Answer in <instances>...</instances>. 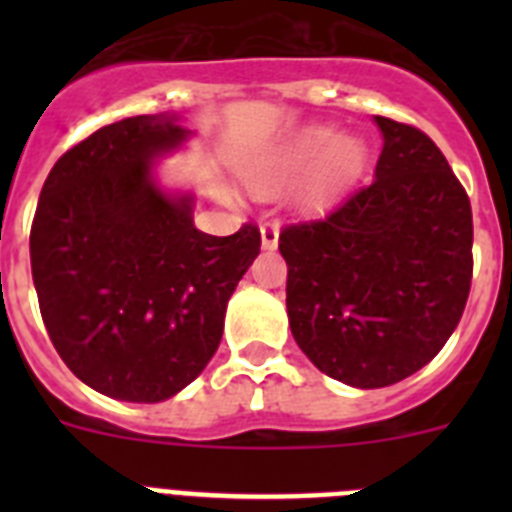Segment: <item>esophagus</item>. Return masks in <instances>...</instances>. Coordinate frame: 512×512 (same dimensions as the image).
Returning <instances> with one entry per match:
<instances>
[{
	"label": "esophagus",
	"instance_id": "1",
	"mask_svg": "<svg viewBox=\"0 0 512 512\" xmlns=\"http://www.w3.org/2000/svg\"><path fill=\"white\" fill-rule=\"evenodd\" d=\"M277 243H279V225L277 223L261 225V246H264L266 251H271V248H277Z\"/></svg>",
	"mask_w": 512,
	"mask_h": 512
}]
</instances>
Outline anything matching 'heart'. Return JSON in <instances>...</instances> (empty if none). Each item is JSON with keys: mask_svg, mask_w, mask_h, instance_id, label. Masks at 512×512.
<instances>
[{"mask_svg": "<svg viewBox=\"0 0 512 512\" xmlns=\"http://www.w3.org/2000/svg\"><path fill=\"white\" fill-rule=\"evenodd\" d=\"M333 151V156L338 161H354L356 158V143L354 140H346V138H338L333 130L328 128H315V130H307L300 140H297L295 151L289 153V164H305L310 158H318L323 153ZM266 176H256V182H264Z\"/></svg>", "mask_w": 512, "mask_h": 512, "instance_id": "b5f03b06", "label": "heart"}]
</instances>
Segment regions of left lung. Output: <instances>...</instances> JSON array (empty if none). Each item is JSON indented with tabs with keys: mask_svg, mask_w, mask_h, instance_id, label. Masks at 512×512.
<instances>
[{
	"mask_svg": "<svg viewBox=\"0 0 512 512\" xmlns=\"http://www.w3.org/2000/svg\"><path fill=\"white\" fill-rule=\"evenodd\" d=\"M374 182L325 215L284 225L287 315L320 372L377 390L423 369L472 287V205L423 130L374 117Z\"/></svg>",
	"mask_w": 512,
	"mask_h": 512,
	"instance_id": "left-lung-1",
	"label": "left lung"
}]
</instances>
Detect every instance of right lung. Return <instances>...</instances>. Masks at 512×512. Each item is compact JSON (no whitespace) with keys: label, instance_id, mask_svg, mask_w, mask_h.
Wrapping results in <instances>:
<instances>
[{"label":"right lung","instance_id":"add662e5","mask_svg":"<svg viewBox=\"0 0 512 512\" xmlns=\"http://www.w3.org/2000/svg\"><path fill=\"white\" fill-rule=\"evenodd\" d=\"M184 138L174 117L104 125L58 158L30 228L45 330L63 364L115 400H169L200 377L259 256L256 225L207 235L192 197L156 187L153 158Z\"/></svg>","mask_w":512,"mask_h":512}]
</instances>
